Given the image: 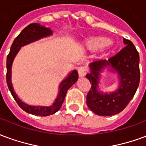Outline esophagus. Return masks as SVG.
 Segmentation results:
<instances>
[{"mask_svg": "<svg viewBox=\"0 0 146 146\" xmlns=\"http://www.w3.org/2000/svg\"><path fill=\"white\" fill-rule=\"evenodd\" d=\"M78 75L79 77H83L85 76L87 72V69L86 67H80L78 69Z\"/></svg>", "mask_w": 146, "mask_h": 146, "instance_id": "esophagus-1", "label": "esophagus"}]
</instances>
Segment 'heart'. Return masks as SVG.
<instances>
[{"label": "heart", "instance_id": "obj_1", "mask_svg": "<svg viewBox=\"0 0 146 146\" xmlns=\"http://www.w3.org/2000/svg\"><path fill=\"white\" fill-rule=\"evenodd\" d=\"M110 43V40L105 37H96L92 39L90 41V44L95 48H101L105 46L108 45Z\"/></svg>", "mask_w": 146, "mask_h": 146}]
</instances>
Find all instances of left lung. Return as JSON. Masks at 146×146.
Masks as SVG:
<instances>
[{
	"label": "left lung",
	"mask_w": 146,
	"mask_h": 146,
	"mask_svg": "<svg viewBox=\"0 0 146 146\" xmlns=\"http://www.w3.org/2000/svg\"><path fill=\"white\" fill-rule=\"evenodd\" d=\"M125 47L108 60L100 59L89 64L86 74L92 84L86 104L90 110L100 116H112L121 112L135 96L140 81L139 54L132 42L123 39ZM106 67L118 74L119 85L115 91L104 93L98 89L101 73Z\"/></svg>",
	"instance_id": "1"
}]
</instances>
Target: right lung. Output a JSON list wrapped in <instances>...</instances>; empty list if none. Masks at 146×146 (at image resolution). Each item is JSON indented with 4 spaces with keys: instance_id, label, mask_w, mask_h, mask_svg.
<instances>
[{
    "instance_id": "add662e5",
    "label": "right lung",
    "mask_w": 146,
    "mask_h": 146,
    "mask_svg": "<svg viewBox=\"0 0 146 146\" xmlns=\"http://www.w3.org/2000/svg\"><path fill=\"white\" fill-rule=\"evenodd\" d=\"M53 31L50 28H46L39 23H32L25 27L21 32V33L15 39L12 45L11 46L10 52L7 57V74L6 79L8 89L10 90L11 95L16 101L19 106L25 112L36 116H46L54 114L57 112L62 106L66 93L71 87L77 82L78 78V74L76 70H73L68 74V76L60 83L59 90L57 93V98L50 106H32L22 102L14 90L12 82H11V68L13 64L14 59L16 57L20 49L22 46L28 45L31 42L39 40V39L52 36Z\"/></svg>"
}]
</instances>
